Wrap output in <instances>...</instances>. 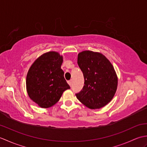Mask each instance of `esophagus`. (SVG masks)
Returning <instances> with one entry per match:
<instances>
[{
	"mask_svg": "<svg viewBox=\"0 0 147 147\" xmlns=\"http://www.w3.org/2000/svg\"><path fill=\"white\" fill-rule=\"evenodd\" d=\"M67 83H68V84L69 85H70V86H71V85H72V80H69L68 82H67Z\"/></svg>",
	"mask_w": 147,
	"mask_h": 147,
	"instance_id": "esophagus-1",
	"label": "esophagus"
}]
</instances>
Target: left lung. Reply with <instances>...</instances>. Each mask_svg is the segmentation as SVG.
<instances>
[{
  "label": "left lung",
  "mask_w": 147,
  "mask_h": 147,
  "mask_svg": "<svg viewBox=\"0 0 147 147\" xmlns=\"http://www.w3.org/2000/svg\"><path fill=\"white\" fill-rule=\"evenodd\" d=\"M78 64L85 80L77 98L90 109H100L111 101L116 92L117 78L114 67L100 53L90 51L80 52Z\"/></svg>",
  "instance_id": "obj_1"
}]
</instances>
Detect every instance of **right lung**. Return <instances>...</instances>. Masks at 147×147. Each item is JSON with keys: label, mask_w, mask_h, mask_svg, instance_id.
I'll return each instance as SVG.
<instances>
[{"label": "right lung", "mask_w": 147, "mask_h": 147, "mask_svg": "<svg viewBox=\"0 0 147 147\" xmlns=\"http://www.w3.org/2000/svg\"><path fill=\"white\" fill-rule=\"evenodd\" d=\"M62 57L49 52L36 59L26 76V90L30 98L42 108L56 104L62 93L69 89L61 68Z\"/></svg>", "instance_id": "obj_1"}]
</instances>
